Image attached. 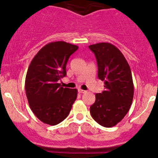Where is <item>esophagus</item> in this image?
Here are the masks:
<instances>
[{
  "instance_id": "1",
  "label": "esophagus",
  "mask_w": 158,
  "mask_h": 158,
  "mask_svg": "<svg viewBox=\"0 0 158 158\" xmlns=\"http://www.w3.org/2000/svg\"><path fill=\"white\" fill-rule=\"evenodd\" d=\"M79 93H85V92H86V91H85V90H82V89H79Z\"/></svg>"
}]
</instances>
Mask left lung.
Masks as SVG:
<instances>
[{
	"label": "left lung",
	"instance_id": "obj_1",
	"mask_svg": "<svg viewBox=\"0 0 158 158\" xmlns=\"http://www.w3.org/2000/svg\"><path fill=\"white\" fill-rule=\"evenodd\" d=\"M98 64V77L104 81L105 90L95 95L90 107L94 120L111 128L124 118L131 106L134 84L131 68L120 50L109 43L89 46Z\"/></svg>",
	"mask_w": 158,
	"mask_h": 158
}]
</instances>
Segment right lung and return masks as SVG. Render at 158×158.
I'll use <instances>...</instances> for the list:
<instances>
[{
  "label": "right lung",
  "instance_id": "add662e5",
  "mask_svg": "<svg viewBox=\"0 0 158 158\" xmlns=\"http://www.w3.org/2000/svg\"><path fill=\"white\" fill-rule=\"evenodd\" d=\"M79 47L56 41L44 46L33 57L25 79V90L33 114L44 123L63 122L77 98V89L63 88L59 81L66 76V63Z\"/></svg>",
  "mask_w": 158,
  "mask_h": 158
}]
</instances>
